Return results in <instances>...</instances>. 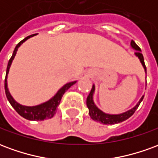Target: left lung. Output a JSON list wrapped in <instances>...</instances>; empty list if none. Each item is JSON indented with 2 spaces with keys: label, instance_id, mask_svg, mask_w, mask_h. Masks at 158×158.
<instances>
[{
  "label": "left lung",
  "instance_id": "8db88e82",
  "mask_svg": "<svg viewBox=\"0 0 158 158\" xmlns=\"http://www.w3.org/2000/svg\"><path fill=\"white\" fill-rule=\"evenodd\" d=\"M130 46H131V48L134 49L135 51H136L135 52V55L139 58V62H140L143 69L145 70V73H146V65H145V62H144V57H143V55L141 54V50H140V48H139L138 45H136L135 42L134 41V40H131V42H130ZM95 90H96V86H95V85H93L92 89H91L89 96H88L87 99H86V105H87V107L89 109V114L90 118L94 121L98 123H102V124H111L112 125V124H115V123H118L123 122V121H124L126 119L130 118L134 114V113L135 112V110L138 108V106H139L140 102H142L143 98H144V96H141V98L139 99V101L138 102V103L136 104L135 106H134L133 108H131V109L124 112V113H118V114H110V113H104L103 111H102L100 108H98L97 106L95 104L94 99H93V96H94Z\"/></svg>",
  "mask_w": 158,
  "mask_h": 158
}]
</instances>
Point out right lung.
Here are the masks:
<instances>
[{
  "label": "right lung",
  "mask_w": 158,
  "mask_h": 158,
  "mask_svg": "<svg viewBox=\"0 0 158 158\" xmlns=\"http://www.w3.org/2000/svg\"><path fill=\"white\" fill-rule=\"evenodd\" d=\"M35 35H29L28 37H26L25 39H23L22 41H20L16 45L15 49L13 51V53H12V57L10 58L8 62V64H7V68H6V79H5V92L6 96V98L8 100V102H10V104L12 105V106L16 110V112L19 113L20 116H22L23 118L28 119V120H44V119L46 118H51L52 117L54 116L56 114V111L57 109V106L60 104V102L62 100V97L63 96V94L66 92V90L71 87L72 85H73L77 81H71V82L67 83L66 85L62 86L61 89H59V90L56 93L54 96H52V98L50 100H48L47 102H43L41 104H39V105H36V106H23V105H21L20 103L17 102L14 98L12 97L11 93L9 91L8 87H7V76H8L9 69H10V67L12 65V62L13 61V59L15 57L16 54H17V52L19 48L21 46L23 43L29 40V38H31L33 36H35Z\"/></svg>",
  "instance_id": "add662e5"
}]
</instances>
